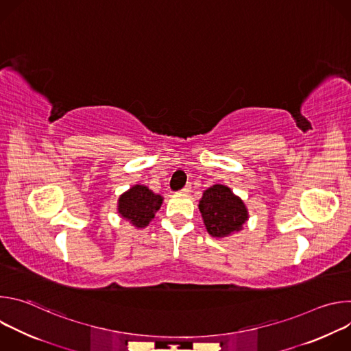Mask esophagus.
<instances>
[{"instance_id":"obj_1","label":"esophagus","mask_w":351,"mask_h":351,"mask_svg":"<svg viewBox=\"0 0 351 351\" xmlns=\"http://www.w3.org/2000/svg\"><path fill=\"white\" fill-rule=\"evenodd\" d=\"M190 190H191V183H187V184L180 190V193H182V194H187Z\"/></svg>"}]
</instances>
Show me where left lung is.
Here are the masks:
<instances>
[{
  "label": "left lung",
  "mask_w": 351,
  "mask_h": 351,
  "mask_svg": "<svg viewBox=\"0 0 351 351\" xmlns=\"http://www.w3.org/2000/svg\"><path fill=\"white\" fill-rule=\"evenodd\" d=\"M198 210L207 232L214 237H228L243 229L248 211L243 199L223 184H214L203 193Z\"/></svg>",
  "instance_id": "8db88e82"
}]
</instances>
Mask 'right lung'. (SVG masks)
<instances>
[{
    "instance_id": "obj_1",
    "label": "right lung",
    "mask_w": 351,
    "mask_h": 351,
    "mask_svg": "<svg viewBox=\"0 0 351 351\" xmlns=\"http://www.w3.org/2000/svg\"><path fill=\"white\" fill-rule=\"evenodd\" d=\"M162 202V195L153 193L147 186L134 184L119 197L118 213L134 228L141 229L152 222Z\"/></svg>"
}]
</instances>
